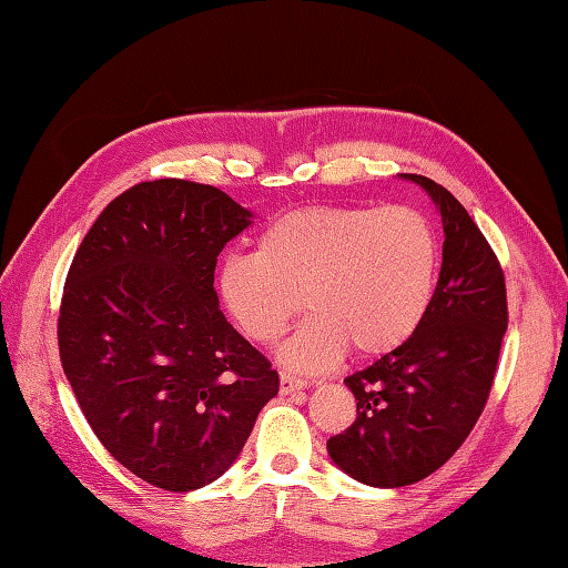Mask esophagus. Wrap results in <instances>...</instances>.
Returning a JSON list of instances; mask_svg holds the SVG:
<instances>
[{
    "mask_svg": "<svg viewBox=\"0 0 568 568\" xmlns=\"http://www.w3.org/2000/svg\"><path fill=\"white\" fill-rule=\"evenodd\" d=\"M307 388V381L297 378V376H291V373H281V393L287 395V393H295V390H303Z\"/></svg>",
    "mask_w": 568,
    "mask_h": 568,
    "instance_id": "obj_1",
    "label": "esophagus"
}]
</instances>
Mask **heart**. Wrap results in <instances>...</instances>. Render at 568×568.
<instances>
[{"label":"heart","instance_id":"heart-1","mask_svg":"<svg viewBox=\"0 0 568 568\" xmlns=\"http://www.w3.org/2000/svg\"><path fill=\"white\" fill-rule=\"evenodd\" d=\"M437 239L407 204H315L265 226L256 253L216 271V293L236 327L275 344L297 312L312 315L283 346L295 371H324L344 356H381L407 342L432 303Z\"/></svg>","mask_w":568,"mask_h":568}]
</instances>
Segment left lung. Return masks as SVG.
I'll return each instance as SVG.
<instances>
[{"mask_svg":"<svg viewBox=\"0 0 568 568\" xmlns=\"http://www.w3.org/2000/svg\"><path fill=\"white\" fill-rule=\"evenodd\" d=\"M442 212V271L407 342L344 383L356 419L329 437L332 462L361 484L400 488L442 468L474 429L496 378L508 293L496 251L449 190L425 175Z\"/></svg>","mask_w":568,"mask_h":568,"instance_id":"left-lung-1","label":"left lung"}]
</instances>
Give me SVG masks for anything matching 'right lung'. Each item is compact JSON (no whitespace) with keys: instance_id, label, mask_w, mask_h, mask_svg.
<instances>
[{"instance_id":"add662e5","label":"right lung","mask_w":568,"mask_h":568,"mask_svg":"<svg viewBox=\"0 0 568 568\" xmlns=\"http://www.w3.org/2000/svg\"><path fill=\"white\" fill-rule=\"evenodd\" d=\"M248 224L222 190L151 180L106 204L70 263L60 364L104 449L155 488L220 478L277 395L214 291L216 256Z\"/></svg>"}]
</instances>
